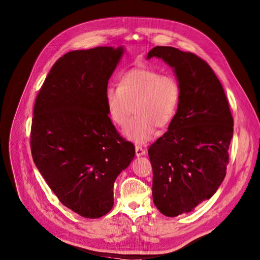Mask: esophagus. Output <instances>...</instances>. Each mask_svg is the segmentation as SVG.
I'll return each instance as SVG.
<instances>
[{
  "label": "esophagus",
  "mask_w": 260,
  "mask_h": 260,
  "mask_svg": "<svg viewBox=\"0 0 260 260\" xmlns=\"http://www.w3.org/2000/svg\"><path fill=\"white\" fill-rule=\"evenodd\" d=\"M135 154L136 156H142L146 154V149L141 146H135Z\"/></svg>",
  "instance_id": "1"
}]
</instances>
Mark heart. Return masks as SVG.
Wrapping results in <instances>:
<instances>
[{
	"instance_id": "1",
	"label": "heart",
	"mask_w": 260,
	"mask_h": 260,
	"mask_svg": "<svg viewBox=\"0 0 260 260\" xmlns=\"http://www.w3.org/2000/svg\"><path fill=\"white\" fill-rule=\"evenodd\" d=\"M180 98V84L173 74L145 67L128 70L119 78L118 86H109L105 92L107 111L115 126L124 127L136 112L124 134L137 144L149 142L156 126L171 123Z\"/></svg>"
}]
</instances>
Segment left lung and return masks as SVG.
I'll return each instance as SVG.
<instances>
[{"instance_id":"1","label":"left lung","mask_w":260,"mask_h":260,"mask_svg":"<svg viewBox=\"0 0 260 260\" xmlns=\"http://www.w3.org/2000/svg\"><path fill=\"white\" fill-rule=\"evenodd\" d=\"M174 69L181 98L162 136L149 147L152 196L164 215L178 216L213 196L222 182L233 137V116L224 90L209 64L192 52L156 46L147 58Z\"/></svg>"}]
</instances>
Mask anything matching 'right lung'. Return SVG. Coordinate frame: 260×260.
Returning a JSON list of instances; mask_svg holds the SVG:
<instances>
[{
    "instance_id": "add662e5",
    "label": "right lung",
    "mask_w": 260,
    "mask_h": 260,
    "mask_svg": "<svg viewBox=\"0 0 260 260\" xmlns=\"http://www.w3.org/2000/svg\"><path fill=\"white\" fill-rule=\"evenodd\" d=\"M124 48L95 47L59 57L42 85L34 109V161L64 206L86 218L113 207V185L135 154L117 132L105 92Z\"/></svg>"
}]
</instances>
